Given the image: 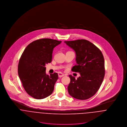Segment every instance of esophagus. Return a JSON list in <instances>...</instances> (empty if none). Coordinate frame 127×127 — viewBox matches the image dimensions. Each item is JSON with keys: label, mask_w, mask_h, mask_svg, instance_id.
Segmentation results:
<instances>
[{"label": "esophagus", "mask_w": 127, "mask_h": 127, "mask_svg": "<svg viewBox=\"0 0 127 127\" xmlns=\"http://www.w3.org/2000/svg\"><path fill=\"white\" fill-rule=\"evenodd\" d=\"M58 76H59V77L61 78V77L64 76V74L63 73H62L59 72L58 73Z\"/></svg>", "instance_id": "1"}]
</instances>
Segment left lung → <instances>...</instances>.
I'll list each match as a JSON object with an SVG mask.
<instances>
[{
    "label": "left lung",
    "instance_id": "left-lung-1",
    "mask_svg": "<svg viewBox=\"0 0 127 127\" xmlns=\"http://www.w3.org/2000/svg\"><path fill=\"white\" fill-rule=\"evenodd\" d=\"M75 51L77 64L73 66V72L80 73L76 79L70 75L68 86L70 95L79 100H86L92 97L99 90L105 74V61L101 50L86 39L65 41Z\"/></svg>",
    "mask_w": 127,
    "mask_h": 127
}]
</instances>
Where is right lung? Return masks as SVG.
Wrapping results in <instances>:
<instances>
[{
	"instance_id": "obj_1",
	"label": "right lung",
	"mask_w": 127,
	"mask_h": 127,
	"mask_svg": "<svg viewBox=\"0 0 127 127\" xmlns=\"http://www.w3.org/2000/svg\"><path fill=\"white\" fill-rule=\"evenodd\" d=\"M51 38H40L30 43L21 55L18 74L26 92L36 99L50 95L58 79L57 73L46 74V64L52 61L55 47L61 43Z\"/></svg>"
}]
</instances>
